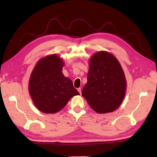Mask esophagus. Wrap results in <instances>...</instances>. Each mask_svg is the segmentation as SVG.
I'll list each match as a JSON object with an SVG mask.
<instances>
[{"instance_id":"esophagus-1","label":"esophagus","mask_w":157,"mask_h":157,"mask_svg":"<svg viewBox=\"0 0 157 157\" xmlns=\"http://www.w3.org/2000/svg\"><path fill=\"white\" fill-rule=\"evenodd\" d=\"M78 92L79 93V94H81V92H82V91H81V88H78Z\"/></svg>"}]
</instances>
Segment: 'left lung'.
<instances>
[{"label":"left lung","mask_w":157,"mask_h":157,"mask_svg":"<svg viewBox=\"0 0 157 157\" xmlns=\"http://www.w3.org/2000/svg\"><path fill=\"white\" fill-rule=\"evenodd\" d=\"M126 86L124 71L113 55L106 51L92 55L82 95L93 109L98 113L117 109L124 99Z\"/></svg>","instance_id":"obj_1"}]
</instances>
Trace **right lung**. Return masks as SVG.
Here are the masks:
<instances>
[{"label":"right lung","instance_id":"add662e5","mask_svg":"<svg viewBox=\"0 0 157 157\" xmlns=\"http://www.w3.org/2000/svg\"><path fill=\"white\" fill-rule=\"evenodd\" d=\"M63 62L57 55L42 58L29 80V93L34 105L45 113H57L74 95H79L73 82L62 73Z\"/></svg>","mask_w":157,"mask_h":157}]
</instances>
